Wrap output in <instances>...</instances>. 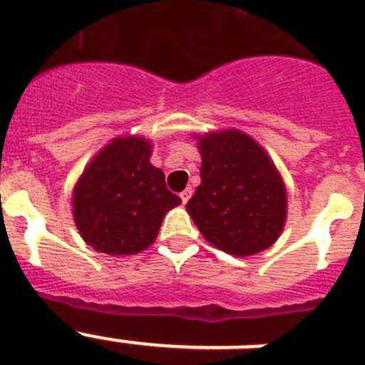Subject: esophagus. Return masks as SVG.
<instances>
[{
  "instance_id": "obj_1",
  "label": "esophagus",
  "mask_w": 365,
  "mask_h": 365,
  "mask_svg": "<svg viewBox=\"0 0 365 365\" xmlns=\"http://www.w3.org/2000/svg\"><path fill=\"white\" fill-rule=\"evenodd\" d=\"M191 195H193V189H191V187L183 189L182 193H180V197H182V202H183V205H185V202H187V200L191 199Z\"/></svg>"
}]
</instances>
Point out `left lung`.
Here are the masks:
<instances>
[{"mask_svg": "<svg viewBox=\"0 0 365 365\" xmlns=\"http://www.w3.org/2000/svg\"><path fill=\"white\" fill-rule=\"evenodd\" d=\"M199 140L200 185L187 212L208 242L231 255H254L277 242L286 223V187L254 138L240 130Z\"/></svg>", "mask_w": 365, "mask_h": 365, "instance_id": "8db88e82", "label": "left lung"}]
</instances>
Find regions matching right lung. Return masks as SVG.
<instances>
[{"mask_svg":"<svg viewBox=\"0 0 365 365\" xmlns=\"http://www.w3.org/2000/svg\"><path fill=\"white\" fill-rule=\"evenodd\" d=\"M149 157L151 142L145 138H115L83 170L73 189V220L96 252H142L157 239L166 212L182 205Z\"/></svg>","mask_w":365,"mask_h":365,"instance_id":"right-lung-1","label":"right lung"}]
</instances>
